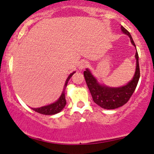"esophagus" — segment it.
<instances>
[{
    "label": "esophagus",
    "mask_w": 154,
    "mask_h": 154,
    "mask_svg": "<svg viewBox=\"0 0 154 154\" xmlns=\"http://www.w3.org/2000/svg\"><path fill=\"white\" fill-rule=\"evenodd\" d=\"M89 62L87 61H83L82 63H80V65H79V69H80L81 70H84V68H86V67L89 66Z\"/></svg>",
    "instance_id": "esophagus-1"
}]
</instances>
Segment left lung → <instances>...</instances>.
<instances>
[{
  "mask_svg": "<svg viewBox=\"0 0 154 154\" xmlns=\"http://www.w3.org/2000/svg\"><path fill=\"white\" fill-rule=\"evenodd\" d=\"M122 30L124 33L127 34L130 38L131 42L135 46L134 41L129 31L125 29L123 26H121ZM137 66L136 71L132 80L126 86L119 88H109L107 86L100 85L94 76L87 69L84 72V75L87 84L88 88L92 97L93 101L101 108L105 109H115L122 106L129 101L133 92L137 87L138 81L140 79V67L138 62L137 51L135 53Z\"/></svg>",
  "mask_w": 154,
  "mask_h": 154,
  "instance_id": "obj_1",
  "label": "left lung"
}]
</instances>
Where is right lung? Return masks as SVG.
Here are the masks:
<instances>
[{"instance_id": "add662e5", "label": "right lung", "mask_w": 154, "mask_h": 154, "mask_svg": "<svg viewBox=\"0 0 154 154\" xmlns=\"http://www.w3.org/2000/svg\"><path fill=\"white\" fill-rule=\"evenodd\" d=\"M73 73H75V72H72L70 75H69L68 79H67L66 82H65V88H64L63 93H62L61 96L59 98V100L57 102H55L54 103L52 104L46 105V106L41 107L38 108H32V110H35L37 113H41V114H44V115H53L56 114V113H59V112L61 111L63 109L64 107L66 105V100H65V89L67 86L68 81L70 80V79L71 76L73 75Z\"/></svg>"}]
</instances>
